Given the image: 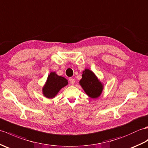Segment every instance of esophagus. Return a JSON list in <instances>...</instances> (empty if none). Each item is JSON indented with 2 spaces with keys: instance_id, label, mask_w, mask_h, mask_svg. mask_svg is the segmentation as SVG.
I'll return each instance as SVG.
<instances>
[{
  "instance_id": "obj_1",
  "label": "esophagus",
  "mask_w": 148,
  "mask_h": 148,
  "mask_svg": "<svg viewBox=\"0 0 148 148\" xmlns=\"http://www.w3.org/2000/svg\"><path fill=\"white\" fill-rule=\"evenodd\" d=\"M69 80H70V84L71 85H74L75 81V80L73 79V78H69Z\"/></svg>"
}]
</instances>
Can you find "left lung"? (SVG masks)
<instances>
[{"instance_id":"left-lung-1","label":"left lung","mask_w":148,"mask_h":148,"mask_svg":"<svg viewBox=\"0 0 148 148\" xmlns=\"http://www.w3.org/2000/svg\"><path fill=\"white\" fill-rule=\"evenodd\" d=\"M79 84L85 94L92 99L99 97L104 89V84L92 71L87 68L83 71Z\"/></svg>"}]
</instances>
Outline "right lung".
<instances>
[{
	"mask_svg": "<svg viewBox=\"0 0 148 148\" xmlns=\"http://www.w3.org/2000/svg\"><path fill=\"white\" fill-rule=\"evenodd\" d=\"M68 84V80L63 77L59 76L55 71L49 74L46 82L42 87V94L48 99H53L57 96L62 88Z\"/></svg>",
	"mask_w": 148,
	"mask_h": 148,
	"instance_id": "add662e5",
	"label": "right lung"
}]
</instances>
